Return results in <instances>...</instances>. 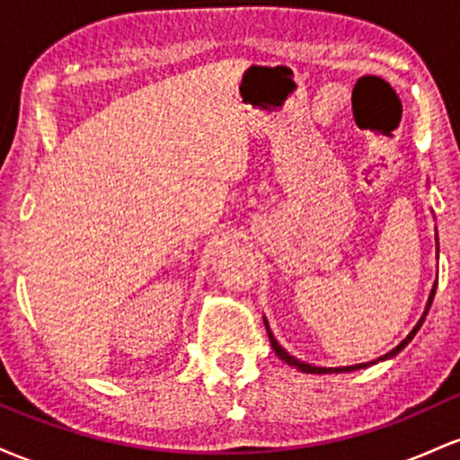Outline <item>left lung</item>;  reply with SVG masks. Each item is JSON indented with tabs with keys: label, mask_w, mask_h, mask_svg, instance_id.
<instances>
[{
	"label": "left lung",
	"mask_w": 460,
	"mask_h": 460,
	"mask_svg": "<svg viewBox=\"0 0 460 460\" xmlns=\"http://www.w3.org/2000/svg\"><path fill=\"white\" fill-rule=\"evenodd\" d=\"M435 289H437V283L432 285V292H430V296H429V305H426V311H424V315H421L420 318V322H417L415 324V329L409 332V335L404 337L402 341H400L398 346L394 348V350H389L387 355L385 357H381V358H376V361H385V358H392V357H395L398 355L400 350H402V348L409 344L411 340H413L415 337V332L420 331V326H421V322H424V318H426V314H429V309H430V305H432V298H435ZM263 324H266V331H268V337H270V346H272V350L277 352L279 355V358H281V361H285L288 363V366H294L296 369H300V372H305V374H329V372H335V374H340V372H352V369H361V367H369V366H374V363L376 361H369V363H357V366H348V367H318V366H311V363H305V361H298L296 357H292L289 355L288 350H285V348L279 344L277 340H274V335H272V331H270V326H268V322H266V318H263Z\"/></svg>",
	"instance_id": "1"
}]
</instances>
